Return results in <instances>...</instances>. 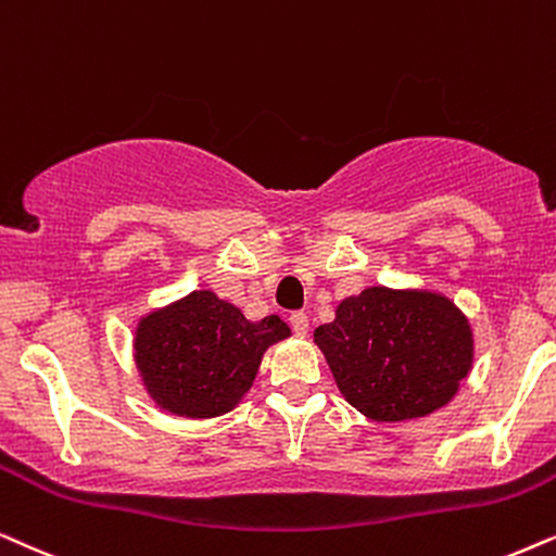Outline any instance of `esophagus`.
<instances>
[{"label": "esophagus", "mask_w": 556, "mask_h": 556, "mask_svg": "<svg viewBox=\"0 0 556 556\" xmlns=\"http://www.w3.org/2000/svg\"><path fill=\"white\" fill-rule=\"evenodd\" d=\"M290 325H292L294 336H300V338H305L307 332H309V320H307L305 313H294V315H290Z\"/></svg>", "instance_id": "34e87169"}]
</instances>
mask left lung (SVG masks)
<instances>
[{"label":"left lung","instance_id":"1","mask_svg":"<svg viewBox=\"0 0 556 556\" xmlns=\"http://www.w3.org/2000/svg\"><path fill=\"white\" fill-rule=\"evenodd\" d=\"M345 402L374 421L438 412L470 374L472 328L460 307L432 290L366 287L336 320L315 330Z\"/></svg>","mask_w":556,"mask_h":556}]
</instances>
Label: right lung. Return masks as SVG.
<instances>
[{"label": "right lung", "mask_w": 556, "mask_h": 556, "mask_svg": "<svg viewBox=\"0 0 556 556\" xmlns=\"http://www.w3.org/2000/svg\"><path fill=\"white\" fill-rule=\"evenodd\" d=\"M285 338L290 325L277 315L251 323L216 292L195 290L137 323L135 364L160 409L211 419L247 396L264 351Z\"/></svg>", "instance_id": "1"}]
</instances>
